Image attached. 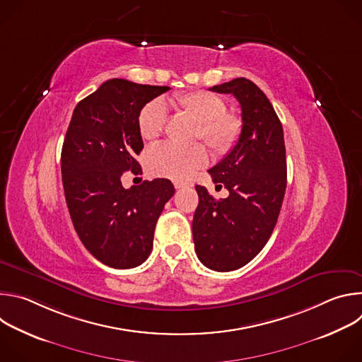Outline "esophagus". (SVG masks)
Returning a JSON list of instances; mask_svg holds the SVG:
<instances>
[{
	"instance_id": "1",
	"label": "esophagus",
	"mask_w": 362,
	"mask_h": 362,
	"mask_svg": "<svg viewBox=\"0 0 362 362\" xmlns=\"http://www.w3.org/2000/svg\"><path fill=\"white\" fill-rule=\"evenodd\" d=\"M193 186V183H190V182H175V187L176 189H185V187H192Z\"/></svg>"
}]
</instances>
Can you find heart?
Listing matches in <instances>:
<instances>
[{
	"mask_svg": "<svg viewBox=\"0 0 362 362\" xmlns=\"http://www.w3.org/2000/svg\"><path fill=\"white\" fill-rule=\"evenodd\" d=\"M173 105L185 115L197 122L196 139H203L211 148L223 154L229 151L242 133V119L226 112V103L218 94L209 91H189L176 94ZM168 120L166 106L162 100H151L139 113L137 127L140 136L156 140L162 136ZM208 151L202 144L177 147L173 144H158L146 151L144 165L147 172L156 177L183 180L208 163Z\"/></svg>",
	"mask_w": 362,
	"mask_h": 362,
	"instance_id": "1",
	"label": "heart"
}]
</instances>
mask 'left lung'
I'll use <instances>...</instances> for the list:
<instances>
[{
    "label": "left lung",
    "instance_id": "8db88e82",
    "mask_svg": "<svg viewBox=\"0 0 362 362\" xmlns=\"http://www.w3.org/2000/svg\"><path fill=\"white\" fill-rule=\"evenodd\" d=\"M211 90L236 97L242 133L226 156L208 170L229 196L216 200L197 185L192 229L199 261L212 271L229 272L250 262L274 232L286 189V154L281 120L255 83L239 77Z\"/></svg>",
    "mask_w": 362,
    "mask_h": 362
}]
</instances>
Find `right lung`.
I'll use <instances>...</instances> for the list:
<instances>
[{"label": "right lung", "mask_w": 362, "mask_h": 362, "mask_svg": "<svg viewBox=\"0 0 362 362\" xmlns=\"http://www.w3.org/2000/svg\"><path fill=\"white\" fill-rule=\"evenodd\" d=\"M169 88L107 80L76 106L64 137L62 175L74 229L95 259L115 269L147 259L158 219L175 194L168 179L122 185L124 172L141 173L134 159L143 150L139 113Z\"/></svg>", "instance_id": "add662e5"}]
</instances>
